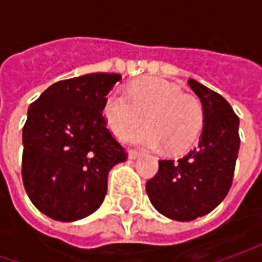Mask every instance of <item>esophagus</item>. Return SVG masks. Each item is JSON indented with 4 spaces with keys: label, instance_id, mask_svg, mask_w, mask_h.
<instances>
[{
    "label": "esophagus",
    "instance_id": "esophagus-1",
    "mask_svg": "<svg viewBox=\"0 0 262 262\" xmlns=\"http://www.w3.org/2000/svg\"><path fill=\"white\" fill-rule=\"evenodd\" d=\"M128 157H129L131 160H134L137 157H140V153L136 151V150H128Z\"/></svg>",
    "mask_w": 262,
    "mask_h": 262
}]
</instances>
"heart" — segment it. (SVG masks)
I'll use <instances>...</instances> for the list:
<instances>
[{
	"mask_svg": "<svg viewBox=\"0 0 262 262\" xmlns=\"http://www.w3.org/2000/svg\"><path fill=\"white\" fill-rule=\"evenodd\" d=\"M103 115L112 131L119 134L146 117L147 125L130 128L121 138L133 146L182 151L195 141L204 126V107L195 96L163 78H143L126 92H111Z\"/></svg>",
	"mask_w": 262,
	"mask_h": 262,
	"instance_id": "b5f03b06",
	"label": "heart"
}]
</instances>
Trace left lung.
Here are the masks:
<instances>
[{
    "label": "left lung",
    "mask_w": 262,
    "mask_h": 262,
    "mask_svg": "<svg viewBox=\"0 0 262 262\" xmlns=\"http://www.w3.org/2000/svg\"><path fill=\"white\" fill-rule=\"evenodd\" d=\"M204 107V126L188 155L159 160V170L146 191L159 213L191 222L214 210L227 195L239 151V118L222 96L189 78Z\"/></svg>",
    "instance_id": "8db88e82"
}]
</instances>
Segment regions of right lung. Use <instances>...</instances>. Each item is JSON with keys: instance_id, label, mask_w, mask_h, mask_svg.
<instances>
[{"instance_id": "1", "label": "right lung", "mask_w": 262, "mask_h": 262, "mask_svg": "<svg viewBox=\"0 0 262 262\" xmlns=\"http://www.w3.org/2000/svg\"><path fill=\"white\" fill-rule=\"evenodd\" d=\"M122 77L95 73L61 80L29 106L23 126L21 176L33 206L59 222L95 213L107 173L125 148L106 126V95Z\"/></svg>"}]
</instances>
